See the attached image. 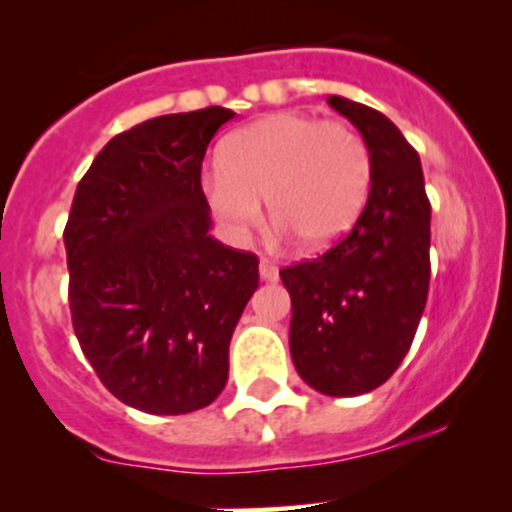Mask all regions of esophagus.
Instances as JSON below:
<instances>
[{"mask_svg":"<svg viewBox=\"0 0 512 512\" xmlns=\"http://www.w3.org/2000/svg\"><path fill=\"white\" fill-rule=\"evenodd\" d=\"M258 273H261V280H266V283H278V266L271 261H261L258 263Z\"/></svg>","mask_w":512,"mask_h":512,"instance_id":"1","label":"esophagus"}]
</instances>
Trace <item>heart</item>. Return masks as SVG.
I'll return each instance as SVG.
<instances>
[{"label":"heart","mask_w":512,"mask_h":512,"mask_svg":"<svg viewBox=\"0 0 512 512\" xmlns=\"http://www.w3.org/2000/svg\"><path fill=\"white\" fill-rule=\"evenodd\" d=\"M370 183V152L350 125L278 111L222 142L200 191L229 237L249 234L266 200L280 232L304 249H326L355 225Z\"/></svg>","instance_id":"1"}]
</instances>
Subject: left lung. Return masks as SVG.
Here are the masks:
<instances>
[{
    "label": "left lung",
    "mask_w": 512,
    "mask_h": 512,
    "mask_svg": "<svg viewBox=\"0 0 512 512\" xmlns=\"http://www.w3.org/2000/svg\"><path fill=\"white\" fill-rule=\"evenodd\" d=\"M363 135L370 195L353 229L312 261L280 271L290 292L295 370L326 396H358L409 353L430 283V203L418 152L375 108L329 96Z\"/></svg>",
    "instance_id": "obj_1"
}]
</instances>
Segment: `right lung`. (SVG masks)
Segmentation results:
<instances>
[{
    "label": "right lung",
    "instance_id": "1",
    "mask_svg": "<svg viewBox=\"0 0 512 512\" xmlns=\"http://www.w3.org/2000/svg\"><path fill=\"white\" fill-rule=\"evenodd\" d=\"M234 111L159 116L120 132L79 181L65 227L72 326L123 404L179 416L212 404L258 258L210 237L205 149Z\"/></svg>",
    "mask_w": 512,
    "mask_h": 512
}]
</instances>
